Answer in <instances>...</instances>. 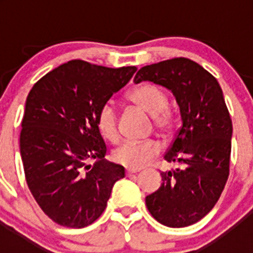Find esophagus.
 <instances>
[{
    "mask_svg": "<svg viewBox=\"0 0 253 253\" xmlns=\"http://www.w3.org/2000/svg\"><path fill=\"white\" fill-rule=\"evenodd\" d=\"M139 171H140L139 169H130V167H129V169H126V175H131V173H138Z\"/></svg>",
    "mask_w": 253,
    "mask_h": 253,
    "instance_id": "obj_1",
    "label": "esophagus"
}]
</instances>
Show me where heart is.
Instances as JSON below:
<instances>
[{"label": "heart", "mask_w": 253, "mask_h": 253, "mask_svg": "<svg viewBox=\"0 0 253 253\" xmlns=\"http://www.w3.org/2000/svg\"><path fill=\"white\" fill-rule=\"evenodd\" d=\"M129 100L153 116L154 124L162 130H169L173 118L167 109L169 99L166 92L156 84H144L135 87L129 93ZM96 126L105 139L114 142L118 139V115L113 101H106L96 114ZM160 144L153 139L124 140L114 149L113 158L116 163L130 169H140L151 162L160 153Z\"/></svg>", "instance_id": "obj_1"}]
</instances>
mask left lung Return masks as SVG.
<instances>
[{
    "instance_id": "8db88e82",
    "label": "left lung",
    "mask_w": 253,
    "mask_h": 253,
    "mask_svg": "<svg viewBox=\"0 0 253 253\" xmlns=\"http://www.w3.org/2000/svg\"><path fill=\"white\" fill-rule=\"evenodd\" d=\"M151 81L173 93L182 125L165 154L177 169L161 172L162 184L146 198L149 213L171 228L191 225L218 202L229 176L232 120L214 76L187 58L140 68L134 82Z\"/></svg>"
}]
</instances>
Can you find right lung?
<instances>
[{
    "mask_svg": "<svg viewBox=\"0 0 253 253\" xmlns=\"http://www.w3.org/2000/svg\"><path fill=\"white\" fill-rule=\"evenodd\" d=\"M137 67L107 68L71 60L33 86L21 123L20 152L28 186L59 225L84 228L102 214L124 167L105 160L96 126L104 102L128 84ZM95 159L93 165H87Z\"/></svg>",
    "mask_w": 253,
    "mask_h": 253,
    "instance_id": "right-lung-1",
    "label": "right lung"
}]
</instances>
